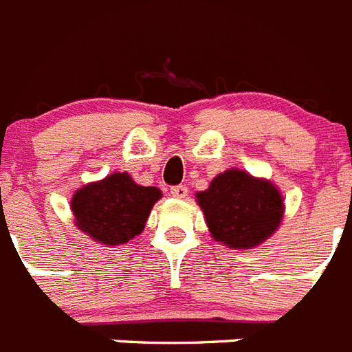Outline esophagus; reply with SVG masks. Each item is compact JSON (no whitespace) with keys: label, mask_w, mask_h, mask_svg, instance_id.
I'll return each mask as SVG.
<instances>
[{"label":"esophagus","mask_w":352,"mask_h":352,"mask_svg":"<svg viewBox=\"0 0 352 352\" xmlns=\"http://www.w3.org/2000/svg\"><path fill=\"white\" fill-rule=\"evenodd\" d=\"M170 194H173V197L176 199H185L186 194H188V188H186L185 185H176L170 188Z\"/></svg>","instance_id":"esophagus-1"}]
</instances>
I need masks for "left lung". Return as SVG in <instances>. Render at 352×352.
Here are the masks:
<instances>
[{
  "instance_id": "obj_1",
  "label": "left lung",
  "mask_w": 352,
  "mask_h": 352,
  "mask_svg": "<svg viewBox=\"0 0 352 352\" xmlns=\"http://www.w3.org/2000/svg\"><path fill=\"white\" fill-rule=\"evenodd\" d=\"M210 232L232 248H250L275 232L284 214L282 195L264 179L229 169L197 194Z\"/></svg>"
}]
</instances>
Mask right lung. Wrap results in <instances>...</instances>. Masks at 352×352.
I'll list each match as a JSON object with an SVG mask.
<instances>
[{
  "label": "right lung",
  "mask_w": 352,
  "mask_h": 352,
  "mask_svg": "<svg viewBox=\"0 0 352 352\" xmlns=\"http://www.w3.org/2000/svg\"><path fill=\"white\" fill-rule=\"evenodd\" d=\"M162 192L141 186L126 173H114L86 185L72 199V211L80 231L104 245L126 243L144 229Z\"/></svg>",
  "instance_id": "right-lung-1"
}]
</instances>
